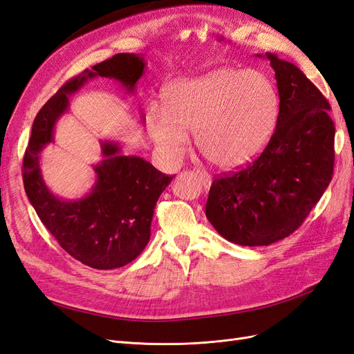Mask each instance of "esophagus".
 I'll use <instances>...</instances> for the list:
<instances>
[{"label": "esophagus", "mask_w": 354, "mask_h": 354, "mask_svg": "<svg viewBox=\"0 0 354 354\" xmlns=\"http://www.w3.org/2000/svg\"><path fill=\"white\" fill-rule=\"evenodd\" d=\"M196 176H198V178L201 180V183H202V187H203V189H209V187H211V177H209L207 173H203V171L198 169V171H196Z\"/></svg>", "instance_id": "obj_1"}]
</instances>
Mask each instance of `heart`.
Listing matches in <instances>:
<instances>
[{
    "instance_id": "b5f03b06",
    "label": "heart",
    "mask_w": 354,
    "mask_h": 354,
    "mask_svg": "<svg viewBox=\"0 0 354 354\" xmlns=\"http://www.w3.org/2000/svg\"><path fill=\"white\" fill-rule=\"evenodd\" d=\"M164 112L152 106L147 130L169 159H178L195 133L208 162L232 169L251 162L269 143L279 112L274 84L260 71L220 68L177 81L162 94Z\"/></svg>"
}]
</instances>
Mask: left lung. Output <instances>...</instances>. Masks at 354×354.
Segmentation results:
<instances>
[{
	"instance_id": "left-lung-1",
	"label": "left lung",
	"mask_w": 354,
	"mask_h": 354,
	"mask_svg": "<svg viewBox=\"0 0 354 354\" xmlns=\"http://www.w3.org/2000/svg\"><path fill=\"white\" fill-rule=\"evenodd\" d=\"M267 59L279 91L269 143L252 164L212 181L205 214L224 239L272 245L295 232L322 198L334 171L335 127L329 103L294 63Z\"/></svg>"
}]
</instances>
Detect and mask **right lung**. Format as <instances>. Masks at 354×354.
<instances>
[{"mask_svg":"<svg viewBox=\"0 0 354 354\" xmlns=\"http://www.w3.org/2000/svg\"><path fill=\"white\" fill-rule=\"evenodd\" d=\"M146 60L121 53L68 81L42 106L32 125L24 158L25 192L39 220L75 260L99 270L131 263L151 239L155 205L174 176H165L151 162L125 155L122 145L100 140L102 160L93 165L95 181L87 195L60 198L46 185L39 168L41 152L55 143L57 121L69 109V95L94 78H111L134 93ZM145 116L142 115V121Z\"/></svg>","mask_w":354,"mask_h":354,"instance_id":"1","label":"right lung"}]
</instances>
